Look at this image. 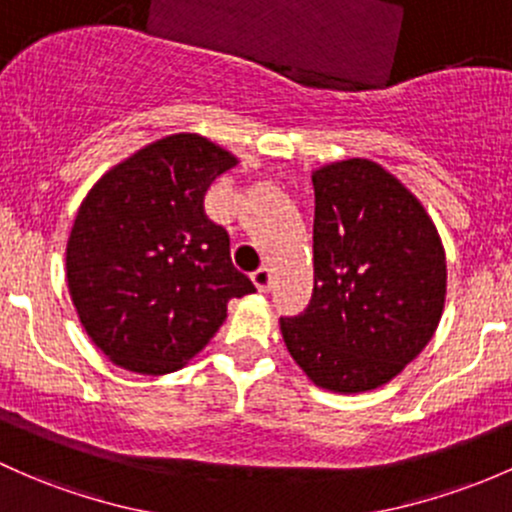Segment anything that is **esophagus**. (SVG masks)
I'll list each match as a JSON object with an SVG mask.
<instances>
[{"mask_svg":"<svg viewBox=\"0 0 512 512\" xmlns=\"http://www.w3.org/2000/svg\"><path fill=\"white\" fill-rule=\"evenodd\" d=\"M252 282H255V287L260 289V292H267L272 284V274H270V267H257L255 272H252Z\"/></svg>","mask_w":512,"mask_h":512,"instance_id":"obj_1","label":"esophagus"}]
</instances>
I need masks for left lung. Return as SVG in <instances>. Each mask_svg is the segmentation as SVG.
Returning <instances> with one entry per match:
<instances>
[{
    "instance_id": "obj_1",
    "label": "left lung",
    "mask_w": 512,
    "mask_h": 512,
    "mask_svg": "<svg viewBox=\"0 0 512 512\" xmlns=\"http://www.w3.org/2000/svg\"><path fill=\"white\" fill-rule=\"evenodd\" d=\"M311 181L314 292L279 319L284 343L319 387L375 390L437 331L444 247L422 203L375 161H336Z\"/></svg>"
}]
</instances>
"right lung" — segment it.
Here are the masks:
<instances>
[{"mask_svg": "<svg viewBox=\"0 0 512 512\" xmlns=\"http://www.w3.org/2000/svg\"><path fill=\"white\" fill-rule=\"evenodd\" d=\"M238 164L198 134L139 149L95 184L68 238V289L80 324L112 363L179 370L255 284L230 260V235L206 215L208 186Z\"/></svg>", "mask_w": 512, "mask_h": 512, "instance_id": "1", "label": "right lung"}]
</instances>
